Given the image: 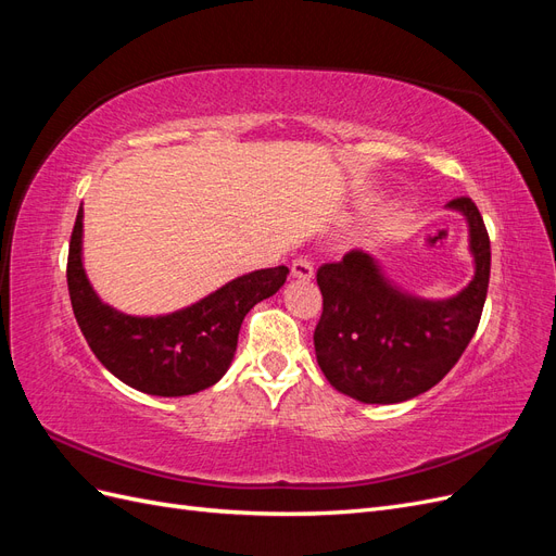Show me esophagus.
Segmentation results:
<instances>
[{"mask_svg": "<svg viewBox=\"0 0 556 556\" xmlns=\"http://www.w3.org/2000/svg\"><path fill=\"white\" fill-rule=\"evenodd\" d=\"M292 276L299 280H311L313 278V264L306 257H296L292 262Z\"/></svg>", "mask_w": 556, "mask_h": 556, "instance_id": "1", "label": "esophagus"}]
</instances>
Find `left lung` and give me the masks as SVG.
<instances>
[{"mask_svg": "<svg viewBox=\"0 0 556 556\" xmlns=\"http://www.w3.org/2000/svg\"><path fill=\"white\" fill-rule=\"evenodd\" d=\"M468 225L476 274L450 299L403 292L382 266L352 250L317 268L323 317L315 327V355L341 394L362 403H401L439 384L473 339L490 288L492 250L478 206L452 199Z\"/></svg>", "mask_w": 556, "mask_h": 556, "instance_id": "obj_1", "label": "left lung"}]
</instances>
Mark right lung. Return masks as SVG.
<instances>
[{
    "label": "right lung",
    "instance_id": "obj_1",
    "mask_svg": "<svg viewBox=\"0 0 556 556\" xmlns=\"http://www.w3.org/2000/svg\"><path fill=\"white\" fill-rule=\"evenodd\" d=\"M288 274V266L260 268L180 311L127 315L99 299L83 268V206L66 262L72 308L94 357L117 380L153 396H188L220 380L237 352L243 317L274 296Z\"/></svg>",
    "mask_w": 556,
    "mask_h": 556
}]
</instances>
